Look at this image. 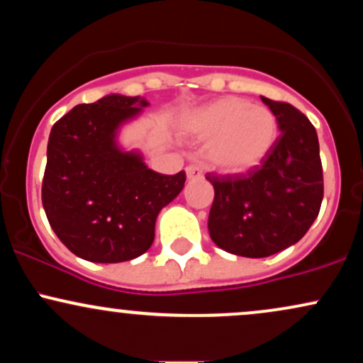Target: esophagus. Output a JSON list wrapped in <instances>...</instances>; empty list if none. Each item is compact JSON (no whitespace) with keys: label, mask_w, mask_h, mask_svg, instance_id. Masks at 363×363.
Returning a JSON list of instances; mask_svg holds the SVG:
<instances>
[{"label":"esophagus","mask_w":363,"mask_h":363,"mask_svg":"<svg viewBox=\"0 0 363 363\" xmlns=\"http://www.w3.org/2000/svg\"><path fill=\"white\" fill-rule=\"evenodd\" d=\"M186 176H187V179H198V177L203 176V172L198 167H196V165H187Z\"/></svg>","instance_id":"34e87169"}]
</instances>
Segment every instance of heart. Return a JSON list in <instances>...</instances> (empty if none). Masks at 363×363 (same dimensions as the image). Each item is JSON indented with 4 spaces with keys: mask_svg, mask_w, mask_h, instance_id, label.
Returning a JSON list of instances; mask_svg holds the SVG:
<instances>
[{
    "mask_svg": "<svg viewBox=\"0 0 363 363\" xmlns=\"http://www.w3.org/2000/svg\"><path fill=\"white\" fill-rule=\"evenodd\" d=\"M181 131L208 141L206 160L223 174L247 172L261 164L278 138V121L268 107L242 97H223L182 118Z\"/></svg>",
    "mask_w": 363,
    "mask_h": 363,
    "instance_id": "b5f03b06",
    "label": "heart"
}]
</instances>
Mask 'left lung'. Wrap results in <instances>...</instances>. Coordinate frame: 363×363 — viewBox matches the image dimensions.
<instances>
[{
	"mask_svg": "<svg viewBox=\"0 0 363 363\" xmlns=\"http://www.w3.org/2000/svg\"><path fill=\"white\" fill-rule=\"evenodd\" d=\"M261 101L281 131L268 157L247 174H206L215 189L211 240L244 257H268L297 244L318 218L324 196L315 128L290 104Z\"/></svg>",
	"mask_w": 363,
	"mask_h": 363,
	"instance_id": "obj_1",
	"label": "left lung"
}]
</instances>
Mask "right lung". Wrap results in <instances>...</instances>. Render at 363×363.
Wrapping results in <instances>:
<instances>
[{
	"mask_svg": "<svg viewBox=\"0 0 363 363\" xmlns=\"http://www.w3.org/2000/svg\"><path fill=\"white\" fill-rule=\"evenodd\" d=\"M148 102L106 95L54 124L48 141L43 205L54 234L91 262H123L147 252L157 216L181 193L184 170L164 176L138 152L118 147L119 128Z\"/></svg>",
	"mask_w": 363,
	"mask_h": 363,
	"instance_id": "obj_1",
	"label": "right lung"
}]
</instances>
